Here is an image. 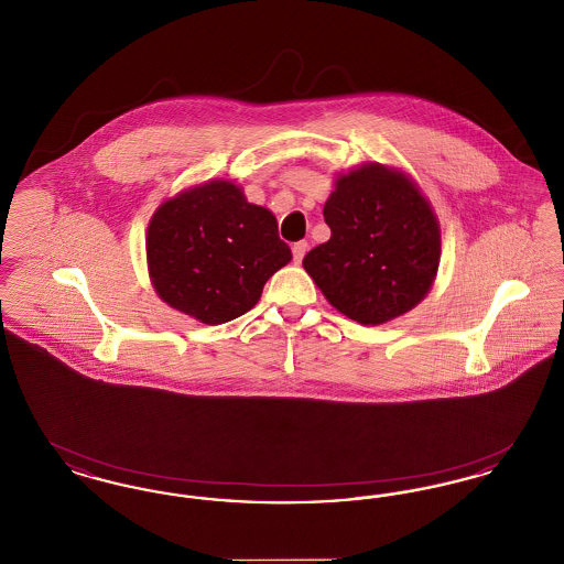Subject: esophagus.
<instances>
[{
	"mask_svg": "<svg viewBox=\"0 0 564 564\" xmlns=\"http://www.w3.org/2000/svg\"><path fill=\"white\" fill-rule=\"evenodd\" d=\"M306 249H308V242L306 241H297L292 245V253H294L295 264H300V262H302V258H304Z\"/></svg>",
	"mask_w": 564,
	"mask_h": 564,
	"instance_id": "34e87169",
	"label": "esophagus"
}]
</instances>
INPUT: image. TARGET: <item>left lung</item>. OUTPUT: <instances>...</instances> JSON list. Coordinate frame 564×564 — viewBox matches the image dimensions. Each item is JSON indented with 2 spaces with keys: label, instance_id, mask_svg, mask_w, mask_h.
<instances>
[{
  "label": "left lung",
  "instance_id": "obj_1",
  "mask_svg": "<svg viewBox=\"0 0 564 564\" xmlns=\"http://www.w3.org/2000/svg\"><path fill=\"white\" fill-rule=\"evenodd\" d=\"M329 241L302 267L327 302L361 325L412 311L440 267V224L430 200L398 169L378 162L338 175L323 207Z\"/></svg>",
  "mask_w": 564,
  "mask_h": 564
}]
</instances>
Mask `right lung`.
Masks as SVG:
<instances>
[{"label": "right lung", "mask_w": 564, "mask_h": 564, "mask_svg": "<svg viewBox=\"0 0 564 564\" xmlns=\"http://www.w3.org/2000/svg\"><path fill=\"white\" fill-rule=\"evenodd\" d=\"M145 251L156 294L207 325L253 308L270 276L292 260L276 217L226 180L164 200L150 219Z\"/></svg>", "instance_id": "right-lung-1"}]
</instances>
